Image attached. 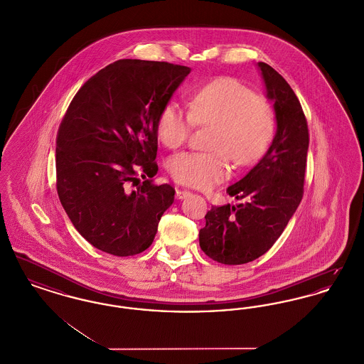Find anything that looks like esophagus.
I'll return each instance as SVG.
<instances>
[{"mask_svg":"<svg viewBox=\"0 0 364 364\" xmlns=\"http://www.w3.org/2000/svg\"><path fill=\"white\" fill-rule=\"evenodd\" d=\"M190 195V192L186 190H176V198L177 199H184V198H187Z\"/></svg>","mask_w":364,"mask_h":364,"instance_id":"esophagus-1","label":"esophagus"}]
</instances>
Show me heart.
<instances>
[{"label": "heart", "mask_w": 364, "mask_h": 364, "mask_svg": "<svg viewBox=\"0 0 364 364\" xmlns=\"http://www.w3.org/2000/svg\"><path fill=\"white\" fill-rule=\"evenodd\" d=\"M193 125L214 127L208 153H181L169 162V172L180 184L208 190L230 173L229 158L237 166L258 161L273 138L276 119L272 106L250 87L232 77H220L191 94L188 113L178 105H165L156 132L169 149L181 147Z\"/></svg>", "instance_id": "1"}]
</instances>
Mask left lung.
Listing matches in <instances>:
<instances>
[{
  "instance_id": "obj_1",
  "label": "left lung",
  "mask_w": 364,
  "mask_h": 364,
  "mask_svg": "<svg viewBox=\"0 0 364 364\" xmlns=\"http://www.w3.org/2000/svg\"><path fill=\"white\" fill-rule=\"evenodd\" d=\"M266 95L273 101L277 131L259 162L226 192L247 199L237 208L213 206L199 245L208 258L242 264L267 252L288 225L303 198L309 127L294 90L266 63H258Z\"/></svg>"
}]
</instances>
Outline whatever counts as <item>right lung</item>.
<instances>
[{
  "label": "right lung",
  "instance_id": "1",
  "mask_svg": "<svg viewBox=\"0 0 364 364\" xmlns=\"http://www.w3.org/2000/svg\"><path fill=\"white\" fill-rule=\"evenodd\" d=\"M190 72L164 61L119 60L73 97L55 140L57 192L70 223L95 248L131 257L154 240L174 200L172 186L151 180L156 122ZM139 170L145 181L131 191Z\"/></svg>",
  "mask_w": 364,
  "mask_h": 364
}]
</instances>
